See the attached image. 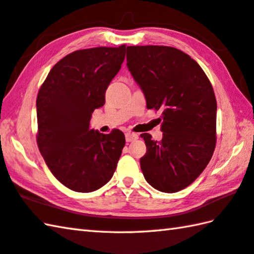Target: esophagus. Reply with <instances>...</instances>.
I'll use <instances>...</instances> for the list:
<instances>
[{
    "instance_id": "34e87169",
    "label": "esophagus",
    "mask_w": 254,
    "mask_h": 254,
    "mask_svg": "<svg viewBox=\"0 0 254 254\" xmlns=\"http://www.w3.org/2000/svg\"><path fill=\"white\" fill-rule=\"evenodd\" d=\"M138 138V135L135 132H127L126 133V141L127 142H130V141H133L136 140Z\"/></svg>"
}]
</instances>
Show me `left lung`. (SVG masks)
I'll list each match as a JSON object with an SVG mask.
<instances>
[{"label":"left lung","mask_w":254,"mask_h":254,"mask_svg":"<svg viewBox=\"0 0 254 254\" xmlns=\"http://www.w3.org/2000/svg\"><path fill=\"white\" fill-rule=\"evenodd\" d=\"M127 66L147 108L162 111V139L141 133L147 147L140 158L143 177L161 192L183 190L201 175L216 148L212 85L197 62L170 46H127Z\"/></svg>","instance_id":"obj_1"}]
</instances>
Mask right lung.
<instances>
[{"instance_id": "add662e5", "label": "right lung", "mask_w": 254, "mask_h": 254, "mask_svg": "<svg viewBox=\"0 0 254 254\" xmlns=\"http://www.w3.org/2000/svg\"><path fill=\"white\" fill-rule=\"evenodd\" d=\"M126 45L78 50L53 66L36 98L38 149L55 178L77 192H92L112 179L125 146L119 129H89L95 109L121 69Z\"/></svg>"}]
</instances>
